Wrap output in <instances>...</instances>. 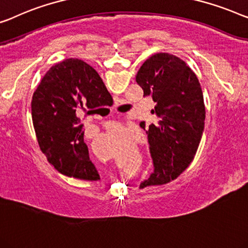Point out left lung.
<instances>
[{
    "label": "left lung",
    "instance_id": "left-lung-1",
    "mask_svg": "<svg viewBox=\"0 0 248 248\" xmlns=\"http://www.w3.org/2000/svg\"><path fill=\"white\" fill-rule=\"evenodd\" d=\"M144 97L155 103L154 123H140L148 135L154 170L140 188L177 179L196 155L202 140L204 103L200 82L186 63L170 53H155L136 75Z\"/></svg>",
    "mask_w": 248,
    "mask_h": 248
}]
</instances>
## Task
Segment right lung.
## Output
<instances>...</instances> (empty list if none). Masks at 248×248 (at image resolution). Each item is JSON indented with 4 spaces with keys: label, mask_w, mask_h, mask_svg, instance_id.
I'll use <instances>...</instances> for the list:
<instances>
[{
    "label": "right lung",
    "mask_w": 248,
    "mask_h": 248,
    "mask_svg": "<svg viewBox=\"0 0 248 248\" xmlns=\"http://www.w3.org/2000/svg\"><path fill=\"white\" fill-rule=\"evenodd\" d=\"M110 98L97 71L82 60L66 59L46 71L32 97V122L40 150L60 173L99 179L89 159L79 115L95 113L112 103Z\"/></svg>",
    "instance_id": "add662e5"
}]
</instances>
